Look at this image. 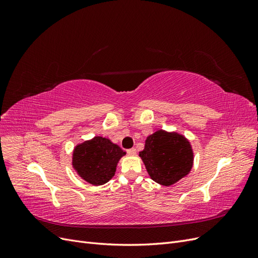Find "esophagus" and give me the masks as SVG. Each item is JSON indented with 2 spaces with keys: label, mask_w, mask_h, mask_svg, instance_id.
I'll use <instances>...</instances> for the list:
<instances>
[{
  "label": "esophagus",
  "mask_w": 258,
  "mask_h": 258,
  "mask_svg": "<svg viewBox=\"0 0 258 258\" xmlns=\"http://www.w3.org/2000/svg\"><path fill=\"white\" fill-rule=\"evenodd\" d=\"M136 152H137V150H136L135 147H132V148H129V150H127V153H128L129 155H135Z\"/></svg>",
  "instance_id": "1"
}]
</instances>
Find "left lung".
<instances>
[{
  "label": "left lung",
  "instance_id": "obj_1",
  "mask_svg": "<svg viewBox=\"0 0 258 258\" xmlns=\"http://www.w3.org/2000/svg\"><path fill=\"white\" fill-rule=\"evenodd\" d=\"M140 156L153 181L169 186L191 169L192 152L188 141L177 134L159 130L150 136Z\"/></svg>",
  "mask_w": 258,
  "mask_h": 258
}]
</instances>
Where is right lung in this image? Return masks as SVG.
<instances>
[{
    "label": "right lung",
    "instance_id": "right-lung-1",
    "mask_svg": "<svg viewBox=\"0 0 258 258\" xmlns=\"http://www.w3.org/2000/svg\"><path fill=\"white\" fill-rule=\"evenodd\" d=\"M123 155L118 145L108 139L96 137L75 147L73 167L85 181L102 185L114 176L117 162Z\"/></svg>",
    "mask_w": 258,
    "mask_h": 258
}]
</instances>
